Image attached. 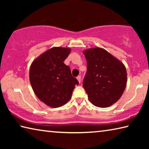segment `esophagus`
I'll use <instances>...</instances> for the list:
<instances>
[{"mask_svg": "<svg viewBox=\"0 0 149 149\" xmlns=\"http://www.w3.org/2000/svg\"><path fill=\"white\" fill-rule=\"evenodd\" d=\"M77 79L78 81H79V83L81 82V75H78V76L77 77Z\"/></svg>", "mask_w": 149, "mask_h": 149, "instance_id": "esophagus-1", "label": "esophagus"}]
</instances>
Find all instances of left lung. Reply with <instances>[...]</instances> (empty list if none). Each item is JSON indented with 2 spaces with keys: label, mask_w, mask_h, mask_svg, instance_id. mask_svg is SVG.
Masks as SVG:
<instances>
[{
  "label": "left lung",
  "mask_w": 149,
  "mask_h": 149,
  "mask_svg": "<svg viewBox=\"0 0 149 149\" xmlns=\"http://www.w3.org/2000/svg\"><path fill=\"white\" fill-rule=\"evenodd\" d=\"M83 52L87 64L83 86L88 99L95 107H110L120 99L125 89L124 64L102 48H91Z\"/></svg>",
  "instance_id": "8db88e82"
}]
</instances>
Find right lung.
<instances>
[{"label":"right lung","instance_id":"1","mask_svg":"<svg viewBox=\"0 0 149 149\" xmlns=\"http://www.w3.org/2000/svg\"><path fill=\"white\" fill-rule=\"evenodd\" d=\"M71 52L68 47H55L36 58L29 70V81L38 99L52 108L69 101L79 82L64 62Z\"/></svg>","mask_w":149,"mask_h":149}]
</instances>
